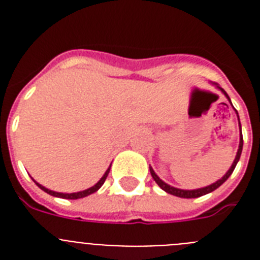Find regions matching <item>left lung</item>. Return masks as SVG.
<instances>
[{
    "mask_svg": "<svg viewBox=\"0 0 260 260\" xmlns=\"http://www.w3.org/2000/svg\"><path fill=\"white\" fill-rule=\"evenodd\" d=\"M216 87L221 91L222 93H224L225 96H226V99L229 100V103L232 104L231 99H229V96L226 95V92H225L224 89L221 88V87H219L217 84H216ZM236 110V109H234ZM236 113H237V110H236ZM237 117H238V113H237ZM238 122H240V117H238ZM240 130H241V123H240ZM242 146H243V138H242V133H241L240 135V146H238V151H237V155H236V158H234L233 164H232V167L229 168V171L226 172V173L224 174V176L220 178L219 181H216L215 183H212V185H208L206 186V187H201V189H195V190H182V189H177V187H173V186L168 185V183H165L164 181L160 180L158 178L157 174L153 172L152 168L150 167V172H151V176H152V178L155 180V182L157 183L160 187H161L162 190H164L165 192H168V194H172V195H176V197H180V198H198V197H202V195H206L208 194V192H212L213 190H216L217 187H220V186L222 185V183L225 182V181L228 180L229 177H231V174L233 173L234 168H236V165H237L238 160H240L241 157V152H242Z\"/></svg>",
    "mask_w": 260,
    "mask_h": 260,
    "instance_id": "left-lung-1",
    "label": "left lung"
}]
</instances>
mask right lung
Returning a JSON list of instances; mask_svg holds the SVG:
<instances>
[{
  "mask_svg": "<svg viewBox=\"0 0 260 260\" xmlns=\"http://www.w3.org/2000/svg\"><path fill=\"white\" fill-rule=\"evenodd\" d=\"M109 171H110V167L108 168L107 172H105V173H104V176H103L102 178H100V181H99V182L96 183V185H93L92 187H89V189L83 190V191H79V192H71V194H66V192L52 191V190L47 189V187H44V186H43V185L38 183V182H36V181H35V183L39 186V187H40L41 190H43V191H45V192H47V194H49V195H53V197H58V198H63V199H79V198H84V197H87V195H91V194H93V192H95V191H98V190L100 189V187H102V186H103V183L105 182V180H107L108 174H109Z\"/></svg>",
  "mask_w": 260,
  "mask_h": 260,
  "instance_id": "right-lung-1",
  "label": "right lung"
}]
</instances>
